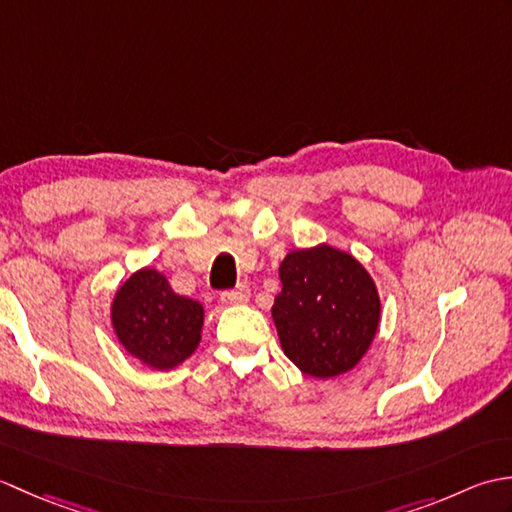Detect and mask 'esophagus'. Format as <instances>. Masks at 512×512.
<instances>
[{"label": "esophagus", "mask_w": 512, "mask_h": 512, "mask_svg": "<svg viewBox=\"0 0 512 512\" xmlns=\"http://www.w3.org/2000/svg\"><path fill=\"white\" fill-rule=\"evenodd\" d=\"M250 297L248 286H237L233 290H224L222 292V301L231 303V306H237V303H246Z\"/></svg>", "instance_id": "obj_1"}]
</instances>
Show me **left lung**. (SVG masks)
I'll return each instance as SVG.
<instances>
[{
  "instance_id": "1",
  "label": "left lung",
  "mask_w": 512,
  "mask_h": 512,
  "mask_svg": "<svg viewBox=\"0 0 512 512\" xmlns=\"http://www.w3.org/2000/svg\"><path fill=\"white\" fill-rule=\"evenodd\" d=\"M279 279L273 321L290 361L314 378L339 376L361 361L380 317L367 270L323 244L288 253Z\"/></svg>"
}]
</instances>
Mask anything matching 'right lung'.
Listing matches in <instances>:
<instances>
[{
	"mask_svg": "<svg viewBox=\"0 0 512 512\" xmlns=\"http://www.w3.org/2000/svg\"><path fill=\"white\" fill-rule=\"evenodd\" d=\"M204 310L171 290L165 275L143 268L129 277L112 303V323L125 350L151 369H171L200 343Z\"/></svg>",
	"mask_w": 512,
	"mask_h": 512,
	"instance_id": "obj_1",
	"label": "right lung"
}]
</instances>
